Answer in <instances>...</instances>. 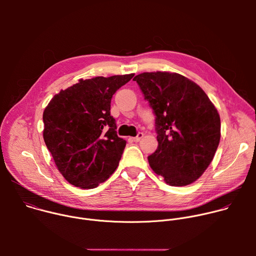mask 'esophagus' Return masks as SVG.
Instances as JSON below:
<instances>
[{"label": "esophagus", "instance_id": "esophagus-1", "mask_svg": "<svg viewBox=\"0 0 256 256\" xmlns=\"http://www.w3.org/2000/svg\"><path fill=\"white\" fill-rule=\"evenodd\" d=\"M142 136H144V134H142V132H138L136 136L132 138V140H134V142H140V140L142 138Z\"/></svg>", "mask_w": 256, "mask_h": 256}]
</instances>
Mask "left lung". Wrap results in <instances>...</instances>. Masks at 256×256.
Masks as SVG:
<instances>
[{
    "label": "left lung",
    "instance_id": "1",
    "mask_svg": "<svg viewBox=\"0 0 256 256\" xmlns=\"http://www.w3.org/2000/svg\"><path fill=\"white\" fill-rule=\"evenodd\" d=\"M156 116L158 148L148 157L153 171L171 186H186L206 170L221 138V120L204 91L169 72L134 78Z\"/></svg>",
    "mask_w": 256,
    "mask_h": 256
}]
</instances>
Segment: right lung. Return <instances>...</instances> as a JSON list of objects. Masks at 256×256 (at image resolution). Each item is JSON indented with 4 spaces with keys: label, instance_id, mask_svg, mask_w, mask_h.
<instances>
[{
    "label": "right lung",
    "instance_id": "add662e5",
    "mask_svg": "<svg viewBox=\"0 0 256 256\" xmlns=\"http://www.w3.org/2000/svg\"><path fill=\"white\" fill-rule=\"evenodd\" d=\"M134 74L96 77L60 90L44 112V138L64 179L95 188L118 166L126 142L110 116L112 95Z\"/></svg>",
    "mask_w": 256,
    "mask_h": 256
}]
</instances>
